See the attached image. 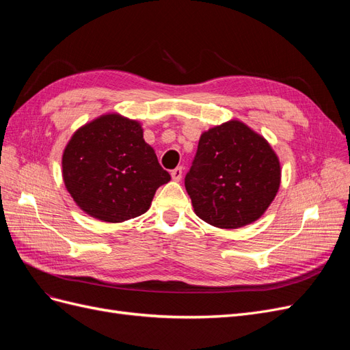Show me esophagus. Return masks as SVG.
Instances as JSON below:
<instances>
[{
    "instance_id": "obj_1",
    "label": "esophagus",
    "mask_w": 350,
    "mask_h": 350,
    "mask_svg": "<svg viewBox=\"0 0 350 350\" xmlns=\"http://www.w3.org/2000/svg\"><path fill=\"white\" fill-rule=\"evenodd\" d=\"M183 172H184L183 166H178V167H175V169H174V171H171V176H172L174 181H181Z\"/></svg>"
}]
</instances>
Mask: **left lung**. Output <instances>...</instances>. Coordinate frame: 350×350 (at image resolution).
<instances>
[{"mask_svg": "<svg viewBox=\"0 0 350 350\" xmlns=\"http://www.w3.org/2000/svg\"><path fill=\"white\" fill-rule=\"evenodd\" d=\"M279 156L261 134L230 120L201 133L185 189L208 225L238 229L258 220L276 197Z\"/></svg>", "mask_w": 350, "mask_h": 350, "instance_id": "left-lung-1", "label": "left lung"}]
</instances>
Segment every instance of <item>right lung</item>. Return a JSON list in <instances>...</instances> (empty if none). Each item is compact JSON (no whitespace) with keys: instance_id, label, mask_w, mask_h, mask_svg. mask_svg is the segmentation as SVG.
<instances>
[{"instance_id":"1","label":"right lung","mask_w":350,"mask_h":350,"mask_svg":"<svg viewBox=\"0 0 350 350\" xmlns=\"http://www.w3.org/2000/svg\"><path fill=\"white\" fill-rule=\"evenodd\" d=\"M62 179L84 213L121 224L146 213L171 175L144 142L139 121L105 113L71 135L62 152Z\"/></svg>"}]
</instances>
